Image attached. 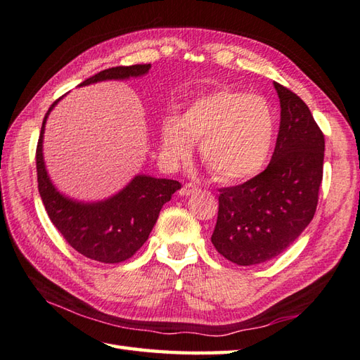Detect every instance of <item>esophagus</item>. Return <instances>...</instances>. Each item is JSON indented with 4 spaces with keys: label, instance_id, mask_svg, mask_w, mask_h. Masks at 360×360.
Here are the masks:
<instances>
[{
    "label": "esophagus",
    "instance_id": "1",
    "mask_svg": "<svg viewBox=\"0 0 360 360\" xmlns=\"http://www.w3.org/2000/svg\"><path fill=\"white\" fill-rule=\"evenodd\" d=\"M196 190H198V187L195 184H192V182H187V184L182 186V188L179 190V195L181 196H190V195H193Z\"/></svg>",
    "mask_w": 360,
    "mask_h": 360
}]
</instances>
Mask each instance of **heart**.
Wrapping results in <instances>:
<instances>
[{"mask_svg":"<svg viewBox=\"0 0 360 360\" xmlns=\"http://www.w3.org/2000/svg\"><path fill=\"white\" fill-rule=\"evenodd\" d=\"M274 136L275 119L263 97L221 88L198 97L181 117L167 116L160 147L170 162H181L200 142L207 170L223 182H238L264 167Z\"/></svg>","mask_w":360,"mask_h":360,"instance_id":"obj_1","label":"heart"}]
</instances>
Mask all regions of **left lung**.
<instances>
[{"mask_svg": "<svg viewBox=\"0 0 360 360\" xmlns=\"http://www.w3.org/2000/svg\"><path fill=\"white\" fill-rule=\"evenodd\" d=\"M280 129L269 165L241 186L219 188L212 243L238 266L280 255L314 218L323 178L325 137L300 97L274 82Z\"/></svg>", "mask_w": 360, "mask_h": 360, "instance_id": "left-lung-1", "label": "left lung"}]
</instances>
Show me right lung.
I'll use <instances>...</instances> for the list:
<instances>
[{"instance_id":"add662e5","label":"right lung","mask_w":360,"mask_h":360,"mask_svg":"<svg viewBox=\"0 0 360 360\" xmlns=\"http://www.w3.org/2000/svg\"><path fill=\"white\" fill-rule=\"evenodd\" d=\"M151 65L116 66L101 71L79 86L105 80H127L142 77ZM58 101L51 105L41 125L37 145V179L44 209L71 246L101 263H120L131 258L148 240L162 205L181 188L178 181L159 179L148 174H137L119 193L97 202H83L60 193L52 184L43 158V134L46 119Z\"/></svg>"}]
</instances>
